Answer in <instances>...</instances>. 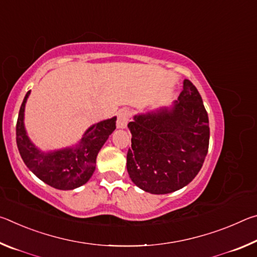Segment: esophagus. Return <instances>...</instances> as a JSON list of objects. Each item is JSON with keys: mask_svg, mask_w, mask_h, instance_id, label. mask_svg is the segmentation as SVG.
Here are the masks:
<instances>
[{"mask_svg": "<svg viewBox=\"0 0 257 257\" xmlns=\"http://www.w3.org/2000/svg\"><path fill=\"white\" fill-rule=\"evenodd\" d=\"M130 119V112L127 108H122L118 112V119H116V127L120 129H124Z\"/></svg>", "mask_w": 257, "mask_h": 257, "instance_id": "1", "label": "esophagus"}]
</instances>
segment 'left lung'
<instances>
[{
	"mask_svg": "<svg viewBox=\"0 0 257 257\" xmlns=\"http://www.w3.org/2000/svg\"><path fill=\"white\" fill-rule=\"evenodd\" d=\"M127 170L135 185L155 195L184 188L197 176L210 142L207 112L188 79L170 105L138 113L128 123Z\"/></svg>",
	"mask_w": 257,
	"mask_h": 257,
	"instance_id": "obj_1",
	"label": "left lung"
}]
</instances>
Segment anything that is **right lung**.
Wrapping results in <instances>:
<instances>
[{
    "instance_id": "right-lung-1",
    "label": "right lung",
    "mask_w": 257,
    "mask_h": 257,
    "mask_svg": "<svg viewBox=\"0 0 257 257\" xmlns=\"http://www.w3.org/2000/svg\"><path fill=\"white\" fill-rule=\"evenodd\" d=\"M26 94L17 121V146L21 159L35 176L60 190H71L85 185L95 171L102 146L115 129L116 116L92 124L79 142L64 149L43 152L30 141L25 128Z\"/></svg>"
}]
</instances>
